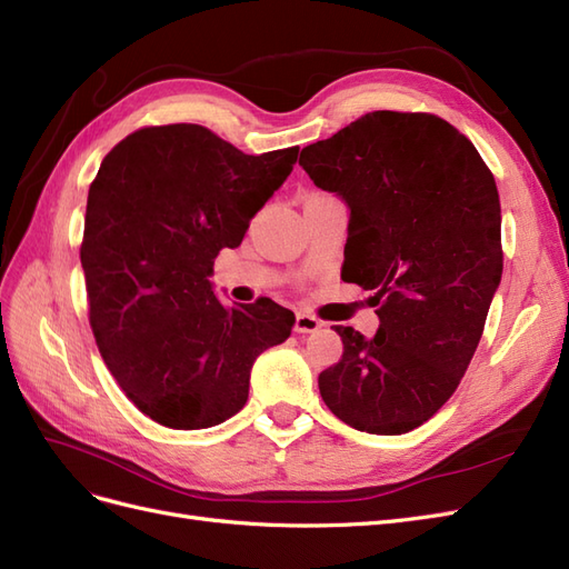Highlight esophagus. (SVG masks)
<instances>
[{
    "label": "esophagus",
    "mask_w": 569,
    "mask_h": 569,
    "mask_svg": "<svg viewBox=\"0 0 569 569\" xmlns=\"http://www.w3.org/2000/svg\"><path fill=\"white\" fill-rule=\"evenodd\" d=\"M320 320L318 318H313V316H308V313H297V318H295V330L299 332V335H308V332H316V330H320Z\"/></svg>",
    "instance_id": "1"
}]
</instances>
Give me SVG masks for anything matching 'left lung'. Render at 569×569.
<instances>
[{
  "mask_svg": "<svg viewBox=\"0 0 569 569\" xmlns=\"http://www.w3.org/2000/svg\"><path fill=\"white\" fill-rule=\"evenodd\" d=\"M299 166L349 209L341 280L375 291V337L335 325L325 406L368 435H406L451 399L501 284V201L468 137L432 113L372 111Z\"/></svg>",
  "mask_w": 569,
  "mask_h": 569,
  "instance_id": "8db88e82",
  "label": "left lung"
}]
</instances>
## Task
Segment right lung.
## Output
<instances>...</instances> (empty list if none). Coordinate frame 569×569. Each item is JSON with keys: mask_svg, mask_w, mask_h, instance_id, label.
<instances>
[{"mask_svg": "<svg viewBox=\"0 0 569 569\" xmlns=\"http://www.w3.org/2000/svg\"><path fill=\"white\" fill-rule=\"evenodd\" d=\"M297 157H249L176 123L128 134L101 161L80 247L90 325L118 387L153 422H226L249 399L253 360L291 335L295 313L272 299L226 308L211 274Z\"/></svg>", "mask_w": 569, "mask_h": 569, "instance_id": "obj_1", "label": "right lung"}]
</instances>
